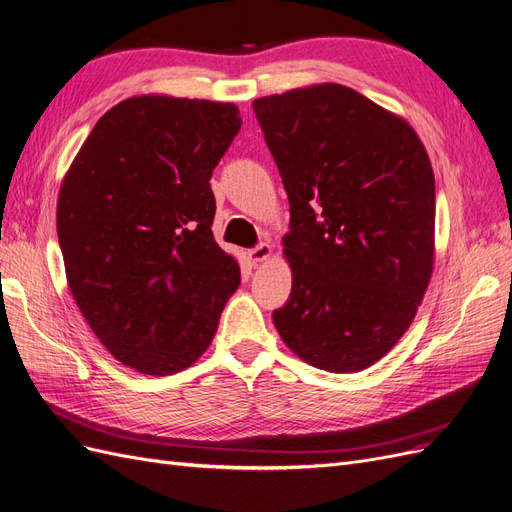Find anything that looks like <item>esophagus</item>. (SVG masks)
I'll use <instances>...</instances> for the list:
<instances>
[{
	"mask_svg": "<svg viewBox=\"0 0 512 512\" xmlns=\"http://www.w3.org/2000/svg\"><path fill=\"white\" fill-rule=\"evenodd\" d=\"M271 254H273V248H271L269 243H260V245H256V248L248 250V256H250V260H252L254 264L264 262V260H269V258H271Z\"/></svg>",
	"mask_w": 512,
	"mask_h": 512,
	"instance_id": "esophagus-1",
	"label": "esophagus"
}]
</instances>
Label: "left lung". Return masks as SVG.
<instances>
[{"mask_svg": "<svg viewBox=\"0 0 512 512\" xmlns=\"http://www.w3.org/2000/svg\"><path fill=\"white\" fill-rule=\"evenodd\" d=\"M252 107L290 199L277 332L319 370H365L412 325L433 275L431 159L403 117L340 84Z\"/></svg>", "mask_w": 512, "mask_h": 512, "instance_id": "left-lung-1", "label": "left lung"}]
</instances>
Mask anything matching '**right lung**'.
<instances>
[{
	"label": "right lung",
	"instance_id": "1",
	"mask_svg": "<svg viewBox=\"0 0 512 512\" xmlns=\"http://www.w3.org/2000/svg\"><path fill=\"white\" fill-rule=\"evenodd\" d=\"M231 102L132 96L98 119L63 178L56 231L71 294L105 349L170 376L210 346L239 264L214 241L212 170Z\"/></svg>",
	"mask_w": 512,
	"mask_h": 512
}]
</instances>
